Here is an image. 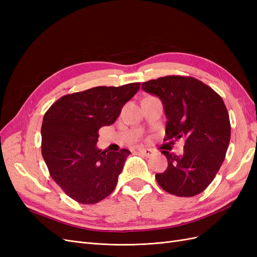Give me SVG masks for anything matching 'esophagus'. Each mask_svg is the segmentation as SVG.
I'll return each instance as SVG.
<instances>
[{
	"mask_svg": "<svg viewBox=\"0 0 257 257\" xmlns=\"http://www.w3.org/2000/svg\"><path fill=\"white\" fill-rule=\"evenodd\" d=\"M138 152H139V153H142L143 155H145V157H147V158L151 157V155L153 154L152 150H150V149H145V148H139V149H138Z\"/></svg>",
	"mask_w": 257,
	"mask_h": 257,
	"instance_id": "34e87169",
	"label": "esophagus"
}]
</instances>
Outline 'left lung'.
I'll use <instances>...</instances> for the list:
<instances>
[{
    "mask_svg": "<svg viewBox=\"0 0 257 257\" xmlns=\"http://www.w3.org/2000/svg\"><path fill=\"white\" fill-rule=\"evenodd\" d=\"M142 89L164 106V141L184 142L182 155L162 151L168 166L155 179L173 195H197L212 182L226 155L230 141L226 106L213 89L193 77H161L144 82Z\"/></svg>",
    "mask_w": 257,
    "mask_h": 257,
    "instance_id": "obj_1",
    "label": "left lung"
}]
</instances>
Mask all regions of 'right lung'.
Instances as JSON below:
<instances>
[{
  "instance_id": "obj_1",
  "label": "right lung",
  "mask_w": 257,
  "mask_h": 257,
  "mask_svg": "<svg viewBox=\"0 0 257 257\" xmlns=\"http://www.w3.org/2000/svg\"><path fill=\"white\" fill-rule=\"evenodd\" d=\"M141 82L95 87L59 98L42 124V154L49 174L67 196L92 205L110 195L128 154L102 151L98 130L111 125Z\"/></svg>"
}]
</instances>
